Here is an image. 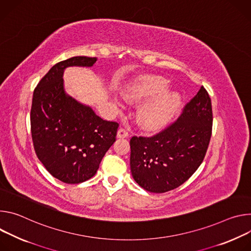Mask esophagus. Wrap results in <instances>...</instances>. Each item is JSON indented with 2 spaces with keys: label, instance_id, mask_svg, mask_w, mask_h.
<instances>
[{
  "label": "esophagus",
  "instance_id": "esophagus-1",
  "mask_svg": "<svg viewBox=\"0 0 251 251\" xmlns=\"http://www.w3.org/2000/svg\"><path fill=\"white\" fill-rule=\"evenodd\" d=\"M117 136L119 138H125V137H127L128 136V131L125 128V127H121L119 130H118V134Z\"/></svg>",
  "mask_w": 251,
  "mask_h": 251
}]
</instances>
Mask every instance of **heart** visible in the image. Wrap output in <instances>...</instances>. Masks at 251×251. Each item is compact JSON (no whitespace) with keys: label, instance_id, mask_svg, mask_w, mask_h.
Instances as JSON below:
<instances>
[{"label":"heart","instance_id":"b5f03b06","mask_svg":"<svg viewBox=\"0 0 251 251\" xmlns=\"http://www.w3.org/2000/svg\"><path fill=\"white\" fill-rule=\"evenodd\" d=\"M168 82L160 77H147L129 89L126 98L130 101H147L137 113V121L146 128L163 126L176 113L180 99L177 94L164 92Z\"/></svg>","mask_w":251,"mask_h":251}]
</instances>
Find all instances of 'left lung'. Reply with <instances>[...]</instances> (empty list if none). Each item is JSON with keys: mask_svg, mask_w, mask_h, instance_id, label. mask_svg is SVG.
<instances>
[{"mask_svg": "<svg viewBox=\"0 0 251 251\" xmlns=\"http://www.w3.org/2000/svg\"><path fill=\"white\" fill-rule=\"evenodd\" d=\"M212 120L211 100L201 87L175 123L152 136H132L130 172L136 183L162 193L185 182L205 156Z\"/></svg>", "mask_w": 251, "mask_h": 251, "instance_id": "8db88e82", "label": "left lung"}]
</instances>
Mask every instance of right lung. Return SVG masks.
<instances>
[{
	"label": "right lung",
	"mask_w": 251,
	"mask_h": 251,
	"mask_svg": "<svg viewBox=\"0 0 251 251\" xmlns=\"http://www.w3.org/2000/svg\"><path fill=\"white\" fill-rule=\"evenodd\" d=\"M96 62L97 58L73 57L55 64L34 91V149L46 170L65 183H80L93 177L116 142L119 124L102 120L64 90L66 68L92 67Z\"/></svg>",
	"instance_id": "obj_1"
}]
</instances>
